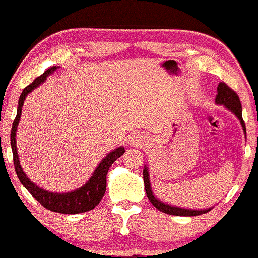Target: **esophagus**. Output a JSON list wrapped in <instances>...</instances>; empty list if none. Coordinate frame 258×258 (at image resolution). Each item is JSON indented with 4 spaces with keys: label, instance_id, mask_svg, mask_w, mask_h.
<instances>
[{
    "label": "esophagus",
    "instance_id": "esophagus-1",
    "mask_svg": "<svg viewBox=\"0 0 258 258\" xmlns=\"http://www.w3.org/2000/svg\"><path fill=\"white\" fill-rule=\"evenodd\" d=\"M129 143H130V145H142V144L144 143L143 136H141L139 134H134L130 136Z\"/></svg>",
    "mask_w": 258,
    "mask_h": 258
}]
</instances>
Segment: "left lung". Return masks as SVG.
Masks as SVG:
<instances>
[{
    "mask_svg": "<svg viewBox=\"0 0 258 258\" xmlns=\"http://www.w3.org/2000/svg\"><path fill=\"white\" fill-rule=\"evenodd\" d=\"M215 103L219 104V105L225 106L228 110L231 111L233 114L238 117L246 136V125H245V122L242 120L241 103L237 93L230 88L225 83H220L218 86V95H216L215 97ZM143 177H144V184H145V190H146V195L148 197V200H150V202L156 207L157 210L163 212V213L170 214V215H178V216H196V215L205 214L213 209V207H211V209H207V210H187V209H181V207L166 204V203H163L162 201L157 200L154 194H153L151 181H150V173H148V168L146 165L143 171Z\"/></svg>",
    "mask_w": 258,
    "mask_h": 258,
    "instance_id": "obj_1",
    "label": "left lung"
}]
</instances>
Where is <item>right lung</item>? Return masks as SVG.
<instances>
[{"instance_id":"add662e5","label":"right lung","mask_w":258,"mask_h":258,"mask_svg":"<svg viewBox=\"0 0 258 258\" xmlns=\"http://www.w3.org/2000/svg\"><path fill=\"white\" fill-rule=\"evenodd\" d=\"M57 68L58 67H51L49 69L45 71L43 75L37 77L33 83L27 86V87L22 90L19 97V102H18L17 116L15 121H13L10 136L11 148L13 153V164H15L16 173L18 175V178H19L22 186H24L27 190L33 195V197L36 198V201H38L45 209L62 214H78L93 210L95 209V206L98 205V203L101 202L102 197L104 196V194H105L106 190V175L108 172V168H110L121 155H123V153L125 151L123 146H120L115 148V150H113L111 153H108V154L102 160L101 163L97 165V168L95 169L93 175L90 177L88 181L86 182L83 187L76 189L74 191L56 194L44 190V189L36 186V184L27 177L24 170L21 169L19 157H18L16 143V134L18 124H19L21 117L22 105H24L27 95L30 92H33L35 88H37L40 84H43L44 81L46 80L47 77L49 75H52Z\"/></svg>"}]
</instances>
